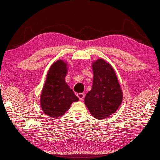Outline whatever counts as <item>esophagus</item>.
<instances>
[{
  "label": "esophagus",
  "mask_w": 160,
  "mask_h": 160,
  "mask_svg": "<svg viewBox=\"0 0 160 160\" xmlns=\"http://www.w3.org/2000/svg\"><path fill=\"white\" fill-rule=\"evenodd\" d=\"M77 96H78V98L80 99V100H82L84 99L85 95L83 93H77Z\"/></svg>",
  "instance_id": "obj_1"
}]
</instances>
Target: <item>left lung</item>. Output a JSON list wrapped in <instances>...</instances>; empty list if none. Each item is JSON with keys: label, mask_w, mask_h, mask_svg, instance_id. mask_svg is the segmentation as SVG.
I'll return each mask as SVG.
<instances>
[{"label": "left lung", "mask_w": 160, "mask_h": 160, "mask_svg": "<svg viewBox=\"0 0 160 160\" xmlns=\"http://www.w3.org/2000/svg\"><path fill=\"white\" fill-rule=\"evenodd\" d=\"M92 69L93 84L84 98V103L94 118L103 119L119 108L122 92L115 70L109 62L99 58L92 63Z\"/></svg>", "instance_id": "left-lung-1"}]
</instances>
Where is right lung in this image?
Returning a JSON list of instances; mask_svg holds the SVG:
<instances>
[{"label": "right lung", "instance_id": "1", "mask_svg": "<svg viewBox=\"0 0 160 160\" xmlns=\"http://www.w3.org/2000/svg\"><path fill=\"white\" fill-rule=\"evenodd\" d=\"M67 70V63L60 59L51 65L47 72L40 104L43 113L51 117L62 116L72 102L79 100L65 82Z\"/></svg>", "mask_w": 160, "mask_h": 160}]
</instances>
